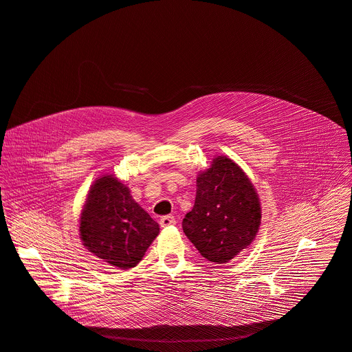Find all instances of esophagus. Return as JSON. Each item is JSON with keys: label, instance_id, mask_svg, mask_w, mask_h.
I'll use <instances>...</instances> for the list:
<instances>
[{"label": "esophagus", "instance_id": "34e87169", "mask_svg": "<svg viewBox=\"0 0 352 352\" xmlns=\"http://www.w3.org/2000/svg\"><path fill=\"white\" fill-rule=\"evenodd\" d=\"M175 223H176V219H175V217H172V215L162 217L161 221H160V225H161L162 228H169V226H173Z\"/></svg>", "mask_w": 352, "mask_h": 352}]
</instances>
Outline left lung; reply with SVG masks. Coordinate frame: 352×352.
I'll list each match as a JSON object with an SVG mask.
<instances>
[{
	"instance_id": "8db88e82",
	"label": "left lung",
	"mask_w": 352,
	"mask_h": 352,
	"mask_svg": "<svg viewBox=\"0 0 352 352\" xmlns=\"http://www.w3.org/2000/svg\"><path fill=\"white\" fill-rule=\"evenodd\" d=\"M183 232L210 262L226 263L247 248L261 225L256 191L237 164L218 157L197 177L194 206Z\"/></svg>"
}]
</instances>
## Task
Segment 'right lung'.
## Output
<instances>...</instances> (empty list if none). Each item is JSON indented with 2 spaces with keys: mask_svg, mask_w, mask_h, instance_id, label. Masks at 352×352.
Segmentation results:
<instances>
[{
  "mask_svg": "<svg viewBox=\"0 0 352 352\" xmlns=\"http://www.w3.org/2000/svg\"><path fill=\"white\" fill-rule=\"evenodd\" d=\"M160 233L158 223L112 175L100 177L80 217V237L90 252L119 269L135 266Z\"/></svg>",
  "mask_w": 352,
  "mask_h": 352,
  "instance_id": "add662e5",
  "label": "right lung"
}]
</instances>
